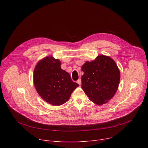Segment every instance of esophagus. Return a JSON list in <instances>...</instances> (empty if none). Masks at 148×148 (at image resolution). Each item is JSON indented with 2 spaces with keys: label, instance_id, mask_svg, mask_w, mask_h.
Segmentation results:
<instances>
[{
  "label": "esophagus",
  "instance_id": "obj_1",
  "mask_svg": "<svg viewBox=\"0 0 148 148\" xmlns=\"http://www.w3.org/2000/svg\"><path fill=\"white\" fill-rule=\"evenodd\" d=\"M77 83H78L79 84H80H80H82V80H81V79H79L77 81Z\"/></svg>",
  "mask_w": 148,
  "mask_h": 148
}]
</instances>
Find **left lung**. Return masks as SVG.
I'll use <instances>...</instances> for the list:
<instances>
[{"mask_svg":"<svg viewBox=\"0 0 148 148\" xmlns=\"http://www.w3.org/2000/svg\"><path fill=\"white\" fill-rule=\"evenodd\" d=\"M82 71V88L91 101L103 105L113 97L119 86L120 71L113 59L98 56L85 62Z\"/></svg>","mask_w":148,"mask_h":148,"instance_id":"obj_1","label":"left lung"}]
</instances>
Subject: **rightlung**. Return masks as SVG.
Returning <instances> with one entry per match:
<instances>
[{
    "mask_svg": "<svg viewBox=\"0 0 148 148\" xmlns=\"http://www.w3.org/2000/svg\"><path fill=\"white\" fill-rule=\"evenodd\" d=\"M60 65L59 59L47 56L38 62L34 71V83L38 94L47 103L57 106L65 103L79 86Z\"/></svg>",
    "mask_w": 148,
    "mask_h": 148,
    "instance_id": "add662e5",
    "label": "right lung"
}]
</instances>
